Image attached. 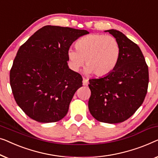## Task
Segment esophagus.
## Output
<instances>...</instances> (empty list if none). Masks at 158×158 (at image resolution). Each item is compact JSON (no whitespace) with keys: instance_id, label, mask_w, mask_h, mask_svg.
Segmentation results:
<instances>
[{"instance_id":"1","label":"esophagus","mask_w":158,"mask_h":158,"mask_svg":"<svg viewBox=\"0 0 158 158\" xmlns=\"http://www.w3.org/2000/svg\"><path fill=\"white\" fill-rule=\"evenodd\" d=\"M83 85H85V86H86V85H88V79H86V78H83Z\"/></svg>"}]
</instances>
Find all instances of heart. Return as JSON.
I'll return each instance as SVG.
<instances>
[{
    "label": "heart",
    "mask_w": 158,
    "mask_h": 158,
    "mask_svg": "<svg viewBox=\"0 0 158 158\" xmlns=\"http://www.w3.org/2000/svg\"><path fill=\"white\" fill-rule=\"evenodd\" d=\"M69 66L78 71L85 60L84 73H95L98 76H105L115 69L120 59V49L118 40L113 36L92 34L81 38L76 43V49L68 50Z\"/></svg>",
    "instance_id": "obj_1"
}]
</instances>
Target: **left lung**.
<instances>
[{
    "label": "left lung",
    "mask_w": 158,
    "mask_h": 158,
    "mask_svg": "<svg viewBox=\"0 0 158 158\" xmlns=\"http://www.w3.org/2000/svg\"><path fill=\"white\" fill-rule=\"evenodd\" d=\"M116 38L120 45V59L108 75L89 80L91 95L88 108L100 122L122 123L135 113L147 94L149 73L139 46L122 32L105 31Z\"/></svg>",
    "instance_id": "8db88e82"
}]
</instances>
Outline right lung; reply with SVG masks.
Here are the masks:
<instances>
[{
	"label": "right lung",
	"instance_id": "add662e5",
	"mask_svg": "<svg viewBox=\"0 0 158 158\" xmlns=\"http://www.w3.org/2000/svg\"><path fill=\"white\" fill-rule=\"evenodd\" d=\"M85 30L45 26L20 47L10 72L18 106L39 123H54L68 113L83 78L68 65V50Z\"/></svg>",
	"mask_w": 158,
	"mask_h": 158
}]
</instances>
